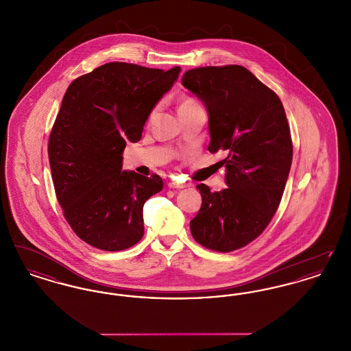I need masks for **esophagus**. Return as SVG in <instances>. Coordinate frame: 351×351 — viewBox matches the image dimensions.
I'll return each instance as SVG.
<instances>
[{"label": "esophagus", "mask_w": 351, "mask_h": 351, "mask_svg": "<svg viewBox=\"0 0 351 351\" xmlns=\"http://www.w3.org/2000/svg\"><path fill=\"white\" fill-rule=\"evenodd\" d=\"M168 186H169V188H172V189H183V188H185L186 185L183 183H179V182H175V180H172V182H169V183H168Z\"/></svg>", "instance_id": "obj_1"}]
</instances>
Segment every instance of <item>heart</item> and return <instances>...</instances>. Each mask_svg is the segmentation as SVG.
<instances>
[{"instance_id": "heart-1", "label": "heart", "mask_w": 351, "mask_h": 351, "mask_svg": "<svg viewBox=\"0 0 351 351\" xmlns=\"http://www.w3.org/2000/svg\"><path fill=\"white\" fill-rule=\"evenodd\" d=\"M195 105H197V102L195 100H192V99H185V100L182 101L180 102V105H179V110H183L185 108H189V106H195ZM154 113H155V110H152L151 112L150 117L154 116Z\"/></svg>"}]
</instances>
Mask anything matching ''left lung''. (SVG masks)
Wrapping results in <instances>:
<instances>
[{"instance_id":"left-lung-1","label":"left lung","mask_w":351,"mask_h":351,"mask_svg":"<svg viewBox=\"0 0 351 351\" xmlns=\"http://www.w3.org/2000/svg\"><path fill=\"white\" fill-rule=\"evenodd\" d=\"M182 83L208 110V150L228 154V188L197 185L202 204L191 233L210 250L241 249L263 233L283 196L293 152L283 104L242 66L189 69Z\"/></svg>"}]
</instances>
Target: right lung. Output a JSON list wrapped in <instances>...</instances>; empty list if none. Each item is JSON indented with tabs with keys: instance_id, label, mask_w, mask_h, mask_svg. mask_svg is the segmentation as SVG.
<instances>
[{
	"instance_id": "1",
	"label": "right lung",
	"mask_w": 351,
	"mask_h": 351,
	"mask_svg": "<svg viewBox=\"0 0 351 351\" xmlns=\"http://www.w3.org/2000/svg\"><path fill=\"white\" fill-rule=\"evenodd\" d=\"M168 71L106 63L68 86L49 139L55 193L76 235L105 251L138 243L143 205L163 189L158 175L122 171L126 142H138L151 110L178 80Z\"/></svg>"
}]
</instances>
